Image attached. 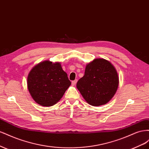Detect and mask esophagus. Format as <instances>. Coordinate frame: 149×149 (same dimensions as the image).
<instances>
[{
    "mask_svg": "<svg viewBox=\"0 0 149 149\" xmlns=\"http://www.w3.org/2000/svg\"><path fill=\"white\" fill-rule=\"evenodd\" d=\"M77 81H78V79H75V80L73 81H72V85L74 86L76 84V83H77Z\"/></svg>",
    "mask_w": 149,
    "mask_h": 149,
    "instance_id": "34e87169",
    "label": "esophagus"
}]
</instances>
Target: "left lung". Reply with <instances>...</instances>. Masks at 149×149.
<instances>
[{
  "label": "left lung",
  "mask_w": 149,
  "mask_h": 149,
  "mask_svg": "<svg viewBox=\"0 0 149 149\" xmlns=\"http://www.w3.org/2000/svg\"><path fill=\"white\" fill-rule=\"evenodd\" d=\"M119 86V77L114 66L103 58H97L86 66L84 75L76 87L90 105L106 104L113 97Z\"/></svg>",
  "instance_id": "8db88e82"
}]
</instances>
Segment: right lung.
<instances>
[{
	"label": "right lung",
	"instance_id": "right-lung-1",
	"mask_svg": "<svg viewBox=\"0 0 149 149\" xmlns=\"http://www.w3.org/2000/svg\"><path fill=\"white\" fill-rule=\"evenodd\" d=\"M71 84L60 63L48 60L35 65L27 77V87L31 96L42 106L55 105Z\"/></svg>",
	"mask_w": 149,
	"mask_h": 149
}]
</instances>
